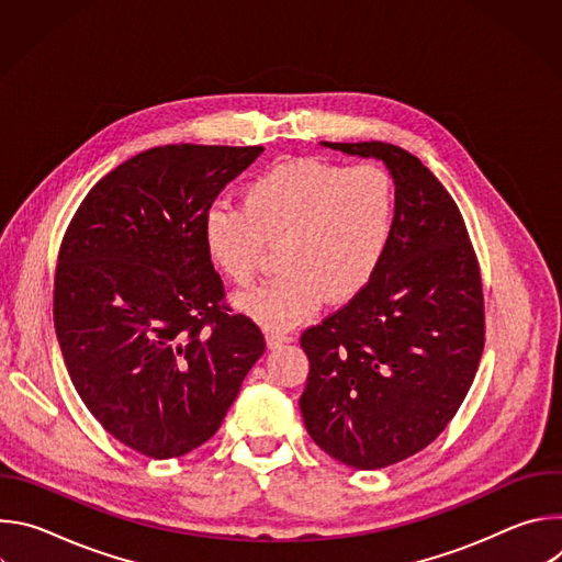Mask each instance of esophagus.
<instances>
[{
    "label": "esophagus",
    "instance_id": "34e87169",
    "mask_svg": "<svg viewBox=\"0 0 562 562\" xmlns=\"http://www.w3.org/2000/svg\"><path fill=\"white\" fill-rule=\"evenodd\" d=\"M284 342H291V336H289V334H282V331H269V334H267V347H269V349H278V347H282Z\"/></svg>",
    "mask_w": 562,
    "mask_h": 562
}]
</instances>
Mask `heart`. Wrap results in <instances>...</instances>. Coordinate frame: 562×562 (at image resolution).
<instances>
[{"label": "heart", "mask_w": 562, "mask_h": 562, "mask_svg": "<svg viewBox=\"0 0 562 562\" xmlns=\"http://www.w3.org/2000/svg\"><path fill=\"white\" fill-rule=\"evenodd\" d=\"M395 209L386 169L293 157L251 180L243 204L211 202L200 235L209 262L237 286H251L267 245H280L284 271L237 304L265 327L286 329L327 297L349 302L371 282L391 245Z\"/></svg>", "instance_id": "heart-1"}]
</instances>
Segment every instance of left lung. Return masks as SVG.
<instances>
[{
  "instance_id": "1",
  "label": "left lung",
  "mask_w": 562,
  "mask_h": 562,
  "mask_svg": "<svg viewBox=\"0 0 562 562\" xmlns=\"http://www.w3.org/2000/svg\"><path fill=\"white\" fill-rule=\"evenodd\" d=\"M378 157L397 209L371 282L308 327L300 412L313 442L353 469H382L431 445L451 423L485 347V295L460 209L409 150L323 142Z\"/></svg>"
}]
</instances>
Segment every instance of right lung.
I'll use <instances>...</instances> for the list:
<instances>
[{
	"label": "right lung",
	"mask_w": 562,
	"mask_h": 562,
	"mask_svg": "<svg viewBox=\"0 0 562 562\" xmlns=\"http://www.w3.org/2000/svg\"><path fill=\"white\" fill-rule=\"evenodd\" d=\"M262 146L169 144L104 176L57 256L53 319L95 420L148 458H178L222 425L265 353L260 327L224 304L200 220Z\"/></svg>",
	"instance_id": "right-lung-1"
}]
</instances>
